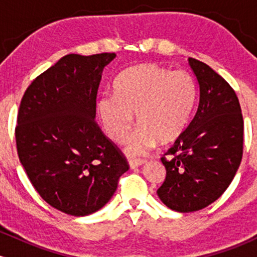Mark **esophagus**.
Returning <instances> with one entry per match:
<instances>
[{"label": "esophagus", "mask_w": 257, "mask_h": 257, "mask_svg": "<svg viewBox=\"0 0 257 257\" xmlns=\"http://www.w3.org/2000/svg\"><path fill=\"white\" fill-rule=\"evenodd\" d=\"M145 163H146L145 159H135V161L129 162V167H131V169H135V168L143 166V164Z\"/></svg>", "instance_id": "34e87169"}]
</instances>
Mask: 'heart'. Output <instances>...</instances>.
Masks as SVG:
<instances>
[{
    "mask_svg": "<svg viewBox=\"0 0 257 257\" xmlns=\"http://www.w3.org/2000/svg\"><path fill=\"white\" fill-rule=\"evenodd\" d=\"M114 93L99 99V118L108 138L123 144L137 113L140 126L126 147L132 156L146 153L158 143L175 141L190 122L197 99L196 82L190 73L156 64L137 65L120 73Z\"/></svg>",
    "mask_w": 257,
    "mask_h": 257,
    "instance_id": "1",
    "label": "heart"
}]
</instances>
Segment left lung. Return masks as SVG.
Returning <instances> with one entry per match:
<instances>
[{"mask_svg":"<svg viewBox=\"0 0 257 257\" xmlns=\"http://www.w3.org/2000/svg\"><path fill=\"white\" fill-rule=\"evenodd\" d=\"M198 83L194 117L162 163L167 170L159 199L172 210L205 208L226 191L243 156L244 122L232 87L210 66L188 58Z\"/></svg>","mask_w":257,"mask_h":257,"instance_id":"1","label":"left lung"}]
</instances>
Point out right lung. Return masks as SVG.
<instances>
[{
    "label": "right lung",
    "instance_id": "add662e5",
    "mask_svg": "<svg viewBox=\"0 0 257 257\" xmlns=\"http://www.w3.org/2000/svg\"><path fill=\"white\" fill-rule=\"evenodd\" d=\"M114 58V53L65 55L32 81L20 102V163L38 194L72 216L101 209L129 169L95 123L102 71Z\"/></svg>",
    "mask_w": 257,
    "mask_h": 257
}]
</instances>
